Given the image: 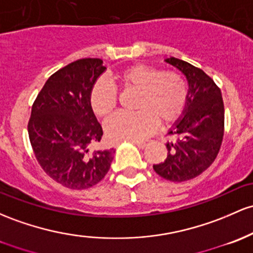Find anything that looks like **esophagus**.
<instances>
[{
    "mask_svg": "<svg viewBox=\"0 0 253 253\" xmlns=\"http://www.w3.org/2000/svg\"><path fill=\"white\" fill-rule=\"evenodd\" d=\"M150 143V140H144V141H133L134 145H137L139 149H145L148 146V144Z\"/></svg>",
    "mask_w": 253,
    "mask_h": 253,
    "instance_id": "obj_1",
    "label": "esophagus"
}]
</instances>
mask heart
Instances as JSON below:
<instances>
[{
  "mask_svg": "<svg viewBox=\"0 0 253 253\" xmlns=\"http://www.w3.org/2000/svg\"><path fill=\"white\" fill-rule=\"evenodd\" d=\"M125 91L137 92V113L116 114L105 124V133L112 140H141L154 131L156 122L173 124L185 113L188 102V86L177 72L135 65L118 74ZM118 104L116 90L105 80H98L90 93L92 112L108 118Z\"/></svg>",
  "mask_w": 253,
  "mask_h": 253,
  "instance_id": "heart-1",
  "label": "heart"
}]
</instances>
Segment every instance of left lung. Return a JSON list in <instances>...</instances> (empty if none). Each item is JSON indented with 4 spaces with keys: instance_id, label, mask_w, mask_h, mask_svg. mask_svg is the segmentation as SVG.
Returning <instances> with one entry per match:
<instances>
[{
    "instance_id": "8db88e82",
    "label": "left lung",
    "mask_w": 253,
    "mask_h": 253,
    "mask_svg": "<svg viewBox=\"0 0 253 253\" xmlns=\"http://www.w3.org/2000/svg\"><path fill=\"white\" fill-rule=\"evenodd\" d=\"M179 69L188 83V102L185 113L175 121L167 141L168 156L154 165L163 179L182 182L193 179L211 166L220 151L224 129V107L221 90L202 69L186 61L165 60Z\"/></svg>"
}]
</instances>
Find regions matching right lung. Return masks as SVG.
I'll return each mask as SVG.
<instances>
[{"mask_svg":"<svg viewBox=\"0 0 253 253\" xmlns=\"http://www.w3.org/2000/svg\"><path fill=\"white\" fill-rule=\"evenodd\" d=\"M101 59H82L55 72L32 105L29 137L38 163L54 181L71 190L98 184L115 150H97L103 131L90 105L91 88L105 72Z\"/></svg>","mask_w":253,"mask_h":253,"instance_id":"obj_1","label":"right lung"}]
</instances>
